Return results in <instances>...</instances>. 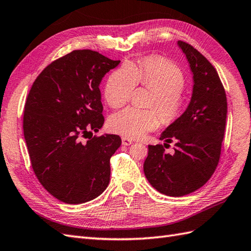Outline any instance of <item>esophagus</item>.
<instances>
[{
	"mask_svg": "<svg viewBox=\"0 0 251 251\" xmlns=\"http://www.w3.org/2000/svg\"><path fill=\"white\" fill-rule=\"evenodd\" d=\"M132 142L133 141L129 138H126V137L122 138V143H123V145H130V144H132Z\"/></svg>",
	"mask_w": 251,
	"mask_h": 251,
	"instance_id": "34e87169",
	"label": "esophagus"
}]
</instances>
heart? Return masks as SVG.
I'll return each instance as SVG.
<instances>
[{
    "mask_svg": "<svg viewBox=\"0 0 251 251\" xmlns=\"http://www.w3.org/2000/svg\"><path fill=\"white\" fill-rule=\"evenodd\" d=\"M136 85L153 90L149 106L157 109L164 123L171 124L182 114L185 106V75L176 64L164 57L151 55L115 69L104 87V98L109 106H124ZM108 126L119 135L138 139L159 126V116L155 109L128 107L114 113L109 119Z\"/></svg>",
    "mask_w": 251,
    "mask_h": 251,
    "instance_id": "1",
    "label": "heart"
}]
</instances>
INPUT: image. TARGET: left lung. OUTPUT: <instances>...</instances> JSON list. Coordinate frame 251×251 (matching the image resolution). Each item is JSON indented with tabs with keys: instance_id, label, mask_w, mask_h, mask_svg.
I'll use <instances>...</instances> for the list:
<instances>
[{
	"instance_id": "left-lung-1",
	"label": "left lung",
	"mask_w": 251,
	"mask_h": 251,
	"mask_svg": "<svg viewBox=\"0 0 251 251\" xmlns=\"http://www.w3.org/2000/svg\"><path fill=\"white\" fill-rule=\"evenodd\" d=\"M194 75L191 100L186 111L161 133L162 144L149 145L143 170L150 184L161 194L182 197L211 178L221 153L226 129V96L219 75L204 55L178 40ZM176 141L173 154L165 153Z\"/></svg>"
}]
</instances>
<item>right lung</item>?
I'll use <instances>...</instances> for the list:
<instances>
[{
	"instance_id": "1",
	"label": "right lung",
	"mask_w": 251,
	"mask_h": 251,
	"mask_svg": "<svg viewBox=\"0 0 251 251\" xmlns=\"http://www.w3.org/2000/svg\"><path fill=\"white\" fill-rule=\"evenodd\" d=\"M121 61L97 51L74 50L49 64L28 93L23 133L35 176L64 203L95 199L110 182L116 135L93 136L103 125L99 84Z\"/></svg>"
}]
</instances>
